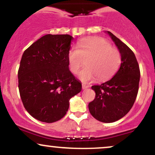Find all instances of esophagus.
I'll return each instance as SVG.
<instances>
[{"mask_svg":"<svg viewBox=\"0 0 155 155\" xmlns=\"http://www.w3.org/2000/svg\"><path fill=\"white\" fill-rule=\"evenodd\" d=\"M90 87V86H88V85H85V84H82V89L83 90H85V89Z\"/></svg>","mask_w":155,"mask_h":155,"instance_id":"esophagus-1","label":"esophagus"}]
</instances>
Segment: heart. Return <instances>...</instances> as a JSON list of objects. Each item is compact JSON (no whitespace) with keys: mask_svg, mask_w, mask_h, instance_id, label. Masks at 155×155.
<instances>
[{"mask_svg":"<svg viewBox=\"0 0 155 155\" xmlns=\"http://www.w3.org/2000/svg\"><path fill=\"white\" fill-rule=\"evenodd\" d=\"M73 47L68 54L70 70L77 74L87 60V68L79 74V79L84 83L91 82L97 77L99 81L111 78L120 67L122 56L118 49L112 47L108 41L101 37L84 38Z\"/></svg>","mask_w":155,"mask_h":155,"instance_id":"b5f03b06","label":"heart"}]
</instances>
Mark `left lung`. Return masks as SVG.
<instances>
[{
  "mask_svg": "<svg viewBox=\"0 0 155 155\" xmlns=\"http://www.w3.org/2000/svg\"><path fill=\"white\" fill-rule=\"evenodd\" d=\"M107 33L120 51L122 63L111 79L92 86L95 97L88 106L94 118L108 123L122 118L133 107L138 92L140 74L133 51L111 32Z\"/></svg>",
  "mask_w": 155,
  "mask_h": 155,
  "instance_id": "left-lung-1",
  "label": "left lung"
}]
</instances>
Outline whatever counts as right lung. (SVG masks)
I'll use <instances>...</instances> for the list:
<instances>
[{
  "instance_id": "add662e5",
  "label": "right lung",
  "mask_w": 155,
  "mask_h": 155,
  "mask_svg": "<svg viewBox=\"0 0 155 155\" xmlns=\"http://www.w3.org/2000/svg\"><path fill=\"white\" fill-rule=\"evenodd\" d=\"M74 38L47 34L23 53L18 70L19 95L27 111L41 122L51 123L66 114L69 100L81 84L69 70L68 54Z\"/></svg>"
}]
</instances>
